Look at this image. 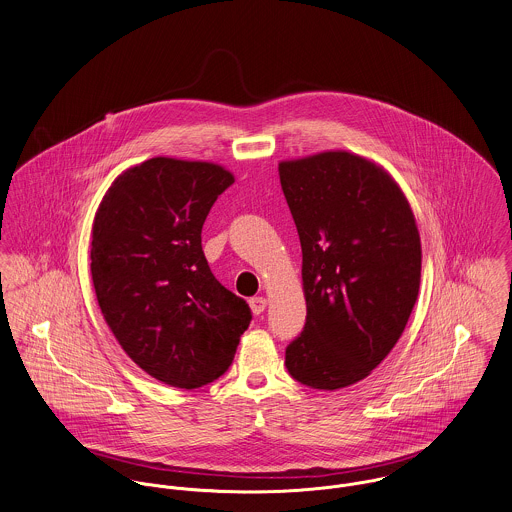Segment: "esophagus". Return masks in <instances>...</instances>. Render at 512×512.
<instances>
[{"label":"esophagus","instance_id":"34e87169","mask_svg":"<svg viewBox=\"0 0 512 512\" xmlns=\"http://www.w3.org/2000/svg\"><path fill=\"white\" fill-rule=\"evenodd\" d=\"M249 306H251V312L253 314H263L265 312V308H267V298H263V296H255V298H251L249 300Z\"/></svg>","mask_w":512,"mask_h":512}]
</instances>
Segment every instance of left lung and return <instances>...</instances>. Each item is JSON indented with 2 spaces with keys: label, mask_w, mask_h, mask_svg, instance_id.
Wrapping results in <instances>:
<instances>
[{
  "label": "left lung",
  "mask_w": 512,
  "mask_h": 512,
  "mask_svg": "<svg viewBox=\"0 0 512 512\" xmlns=\"http://www.w3.org/2000/svg\"><path fill=\"white\" fill-rule=\"evenodd\" d=\"M279 176L308 310L284 365L298 383L336 391L365 379L402 336L420 288V235L393 176L359 155L283 161Z\"/></svg>",
  "instance_id": "obj_1"
}]
</instances>
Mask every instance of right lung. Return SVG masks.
I'll return each mask as SVG.
<instances>
[{"label":"right lung","instance_id":"1","mask_svg":"<svg viewBox=\"0 0 512 512\" xmlns=\"http://www.w3.org/2000/svg\"><path fill=\"white\" fill-rule=\"evenodd\" d=\"M233 174L155 157L121 172L92 226L90 271L104 320L157 381L198 389L228 371L251 310L212 275L202 226Z\"/></svg>","mask_w":512,"mask_h":512}]
</instances>
